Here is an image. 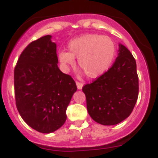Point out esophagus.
Listing matches in <instances>:
<instances>
[{"label":"esophagus","instance_id":"obj_1","mask_svg":"<svg viewBox=\"0 0 158 158\" xmlns=\"http://www.w3.org/2000/svg\"><path fill=\"white\" fill-rule=\"evenodd\" d=\"M76 85H77V89H79V90L82 89V87H83V84L81 83V82L77 81L76 82Z\"/></svg>","mask_w":158,"mask_h":158}]
</instances>
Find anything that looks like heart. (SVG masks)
Listing matches in <instances>:
<instances>
[{
  "label": "heart",
  "mask_w": 158,
  "mask_h": 158,
  "mask_svg": "<svg viewBox=\"0 0 158 158\" xmlns=\"http://www.w3.org/2000/svg\"><path fill=\"white\" fill-rule=\"evenodd\" d=\"M69 51L58 52V59L65 69L78 65L88 77L97 78L104 74L115 55V45L111 38L98 34H85L69 43Z\"/></svg>",
  "instance_id": "obj_1"
}]
</instances>
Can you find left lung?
Instances as JSON below:
<instances>
[{
	"label": "left lung",
	"instance_id": "1",
	"mask_svg": "<svg viewBox=\"0 0 158 158\" xmlns=\"http://www.w3.org/2000/svg\"><path fill=\"white\" fill-rule=\"evenodd\" d=\"M118 52L112 66L82 89L89 115L105 126L115 125L126 119L133 111L139 96L135 59L121 43Z\"/></svg>",
	"mask_w": 158,
	"mask_h": 158
}]
</instances>
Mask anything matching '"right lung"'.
Returning a JSON list of instances; mask_svg holds the SVG:
<instances>
[{
  "label": "right lung",
  "mask_w": 158,
  "mask_h": 158,
  "mask_svg": "<svg viewBox=\"0 0 158 158\" xmlns=\"http://www.w3.org/2000/svg\"><path fill=\"white\" fill-rule=\"evenodd\" d=\"M51 35L33 41L23 50L14 71L16 104L24 122L40 133L59 129L77 91L75 81L58 66Z\"/></svg>",
  "instance_id": "1"
}]
</instances>
